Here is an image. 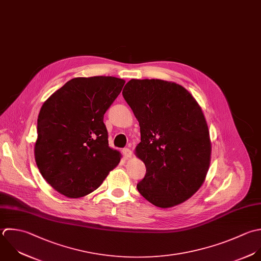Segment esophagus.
Returning a JSON list of instances; mask_svg holds the SVG:
<instances>
[{"label": "esophagus", "instance_id": "34e87169", "mask_svg": "<svg viewBox=\"0 0 261 261\" xmlns=\"http://www.w3.org/2000/svg\"><path fill=\"white\" fill-rule=\"evenodd\" d=\"M122 152H123V154H124V156H125L126 159H130V158L132 156V151H131V149H129V148H124V149L122 150Z\"/></svg>", "mask_w": 261, "mask_h": 261}]
</instances>
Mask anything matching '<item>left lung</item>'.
Masks as SVG:
<instances>
[{
  "label": "left lung",
  "mask_w": 261,
  "mask_h": 261,
  "mask_svg": "<svg viewBox=\"0 0 261 261\" xmlns=\"http://www.w3.org/2000/svg\"><path fill=\"white\" fill-rule=\"evenodd\" d=\"M123 96L139 122L135 154L145 167L139 193L158 207L189 199L210 169L212 142L203 112L182 85L161 79H131Z\"/></svg>",
  "instance_id": "obj_1"
}]
</instances>
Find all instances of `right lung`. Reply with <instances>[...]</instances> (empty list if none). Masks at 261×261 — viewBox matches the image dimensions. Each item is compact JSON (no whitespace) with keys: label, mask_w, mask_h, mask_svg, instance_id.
I'll return each mask as SVG.
<instances>
[{"label":"right lung","mask_w":261,"mask_h":261,"mask_svg":"<svg viewBox=\"0 0 261 261\" xmlns=\"http://www.w3.org/2000/svg\"><path fill=\"white\" fill-rule=\"evenodd\" d=\"M124 84L112 76L77 77L43 102L34 158L43 179L66 197L93 192L120 163L121 153L109 146L103 115Z\"/></svg>","instance_id":"add662e5"}]
</instances>
